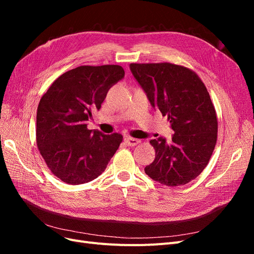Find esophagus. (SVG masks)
<instances>
[{
  "label": "esophagus",
  "instance_id": "obj_1",
  "mask_svg": "<svg viewBox=\"0 0 254 254\" xmlns=\"http://www.w3.org/2000/svg\"><path fill=\"white\" fill-rule=\"evenodd\" d=\"M124 141H125L126 145H128V146H135V145H137V144L141 142L140 140L134 139V137H130V136H126L125 139H124Z\"/></svg>",
  "mask_w": 254,
  "mask_h": 254
}]
</instances>
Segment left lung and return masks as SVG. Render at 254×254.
Segmentation results:
<instances>
[{"mask_svg":"<svg viewBox=\"0 0 254 254\" xmlns=\"http://www.w3.org/2000/svg\"><path fill=\"white\" fill-rule=\"evenodd\" d=\"M134 79L152 108L167 117L174 130L171 143L150 141L153 162L144 168L152 180L179 187L204 170L217 140V118L209 92L196 73L172 64H131Z\"/></svg>","mask_w":254,"mask_h":254,"instance_id":"8db88e82","label":"left lung"}]
</instances>
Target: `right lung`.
<instances>
[{
  "label": "right lung",
  "instance_id": "obj_1",
  "mask_svg": "<svg viewBox=\"0 0 254 254\" xmlns=\"http://www.w3.org/2000/svg\"><path fill=\"white\" fill-rule=\"evenodd\" d=\"M121 65H81L52 83L37 109V145L52 173L67 184L87 183L106 170L123 141L119 133L89 130L109 89L124 78Z\"/></svg>",
  "mask_w": 254,
  "mask_h": 254
}]
</instances>
